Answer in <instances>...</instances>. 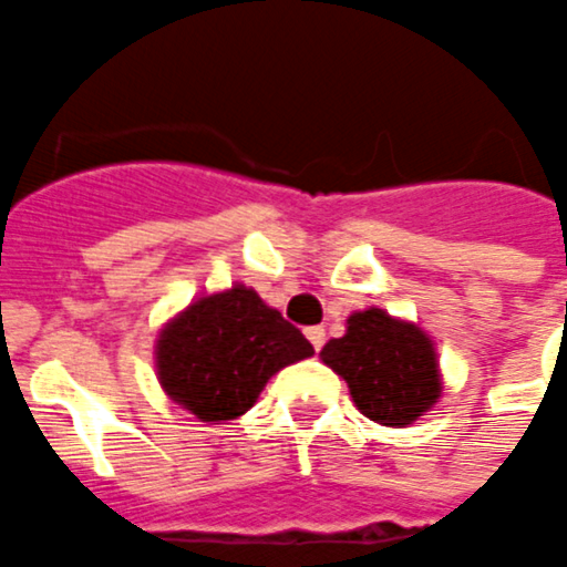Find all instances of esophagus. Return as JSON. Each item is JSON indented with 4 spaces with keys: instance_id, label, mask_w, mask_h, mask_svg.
Returning a JSON list of instances; mask_svg holds the SVG:
<instances>
[{
    "instance_id": "esophagus-1",
    "label": "esophagus",
    "mask_w": 567,
    "mask_h": 567,
    "mask_svg": "<svg viewBox=\"0 0 567 567\" xmlns=\"http://www.w3.org/2000/svg\"><path fill=\"white\" fill-rule=\"evenodd\" d=\"M306 339L312 341L315 351H321L323 341H327V332H323V327H309V330H306Z\"/></svg>"
}]
</instances>
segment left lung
Wrapping results in <instances>:
<instances>
[{"mask_svg":"<svg viewBox=\"0 0 567 567\" xmlns=\"http://www.w3.org/2000/svg\"><path fill=\"white\" fill-rule=\"evenodd\" d=\"M323 362L348 380L353 404L380 425L404 427L440 399L437 353L425 332L383 309L348 318V332L330 339Z\"/></svg>","mask_w":567,"mask_h":567,"instance_id":"obj_1","label":"left lung"}]
</instances>
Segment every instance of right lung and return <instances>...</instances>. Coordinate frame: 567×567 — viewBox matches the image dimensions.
Masks as SVG:
<instances>
[{
    "instance_id": "right-lung-1",
    "label": "right lung",
    "mask_w": 567,
    "mask_h": 567,
    "mask_svg": "<svg viewBox=\"0 0 567 567\" xmlns=\"http://www.w3.org/2000/svg\"><path fill=\"white\" fill-rule=\"evenodd\" d=\"M293 323L252 288L210 293L181 312L157 341V374L172 401L202 422L244 416L276 371L312 357Z\"/></svg>"
}]
</instances>
